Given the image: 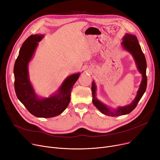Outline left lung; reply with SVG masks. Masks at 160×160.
<instances>
[{"mask_svg": "<svg viewBox=\"0 0 160 160\" xmlns=\"http://www.w3.org/2000/svg\"><path fill=\"white\" fill-rule=\"evenodd\" d=\"M122 48L126 51L129 52L133 57L136 63V68L140 74L142 75L141 83L140 84L136 97L133 101L127 105L118 106L115 109L109 108L101 101H100L97 97V85L93 80L91 86L92 95V103L102 114L109 116H119L129 114L132 110L135 109L138 103L139 102L143 94L145 93L147 85V78L146 75L147 62L143 52L141 49V46L135 35L126 33L122 38V42L121 43Z\"/></svg>", "mask_w": 160, "mask_h": 160, "instance_id": "1", "label": "left lung"}]
</instances>
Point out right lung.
I'll return each instance as SVG.
<instances>
[{"mask_svg":"<svg viewBox=\"0 0 160 160\" xmlns=\"http://www.w3.org/2000/svg\"><path fill=\"white\" fill-rule=\"evenodd\" d=\"M43 34L31 35L21 47L14 66L15 90L17 97L28 111L38 118H52L62 114L70 102L72 87L80 72L68 76L58 89L48 97H41L36 93L29 79L28 65L33 58L38 42Z\"/></svg>","mask_w":160,"mask_h":160,"instance_id":"1","label":"right lung"}]
</instances>
